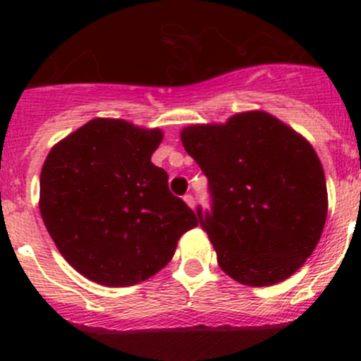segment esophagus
I'll return each mask as SVG.
<instances>
[{"label": "esophagus", "instance_id": "esophagus-1", "mask_svg": "<svg viewBox=\"0 0 361 361\" xmlns=\"http://www.w3.org/2000/svg\"><path fill=\"white\" fill-rule=\"evenodd\" d=\"M184 202H186L191 209L195 208V199H193V195H184Z\"/></svg>", "mask_w": 361, "mask_h": 361}]
</instances>
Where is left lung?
Returning a JSON list of instances; mask_svg holds the SVG:
<instances>
[{"label": "left lung", "mask_w": 361, "mask_h": 361, "mask_svg": "<svg viewBox=\"0 0 361 361\" xmlns=\"http://www.w3.org/2000/svg\"><path fill=\"white\" fill-rule=\"evenodd\" d=\"M180 141L208 177L212 212L197 215L220 269L264 288L304 266L327 216L324 168L309 141L260 110L191 124Z\"/></svg>", "instance_id": "obj_1"}]
</instances>
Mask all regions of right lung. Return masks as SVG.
Segmentation results:
<instances>
[{"label": "right lung", "instance_id": "right-lung-1", "mask_svg": "<svg viewBox=\"0 0 361 361\" xmlns=\"http://www.w3.org/2000/svg\"><path fill=\"white\" fill-rule=\"evenodd\" d=\"M162 132L92 119L44 159L39 212L54 244L82 276L108 288L145 282L170 262L199 216L152 162Z\"/></svg>", "mask_w": 361, "mask_h": 361}]
</instances>
